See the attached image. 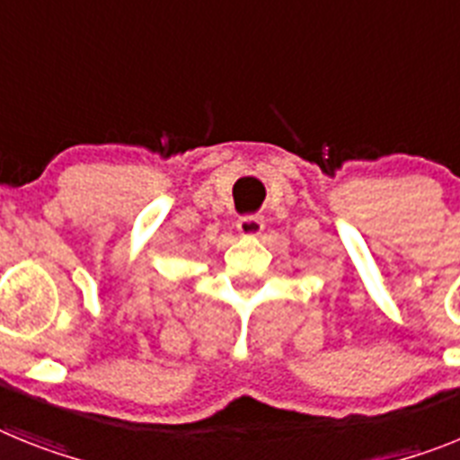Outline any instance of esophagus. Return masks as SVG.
I'll list each match as a JSON object with an SVG mask.
<instances>
[{"mask_svg":"<svg viewBox=\"0 0 460 460\" xmlns=\"http://www.w3.org/2000/svg\"><path fill=\"white\" fill-rule=\"evenodd\" d=\"M236 226L243 236H260L261 231H264V219L260 215H245V217L238 219Z\"/></svg>","mask_w":460,"mask_h":460,"instance_id":"esophagus-1","label":"esophagus"}]
</instances>
